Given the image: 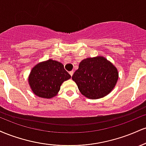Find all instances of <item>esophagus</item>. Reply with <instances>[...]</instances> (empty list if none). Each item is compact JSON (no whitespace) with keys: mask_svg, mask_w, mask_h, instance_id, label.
Masks as SVG:
<instances>
[{"mask_svg":"<svg viewBox=\"0 0 146 146\" xmlns=\"http://www.w3.org/2000/svg\"><path fill=\"white\" fill-rule=\"evenodd\" d=\"M69 74L71 75V76H72V75H73V71H70V72H69Z\"/></svg>","mask_w":146,"mask_h":146,"instance_id":"34e87169","label":"esophagus"}]
</instances>
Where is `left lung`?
I'll return each mask as SVG.
<instances>
[{"label": "left lung", "instance_id": "obj_1", "mask_svg": "<svg viewBox=\"0 0 146 146\" xmlns=\"http://www.w3.org/2000/svg\"><path fill=\"white\" fill-rule=\"evenodd\" d=\"M119 78L117 68L102 56L83 60L72 76L80 93L87 98H104L113 90Z\"/></svg>", "mask_w": 146, "mask_h": 146}]
</instances>
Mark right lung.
<instances>
[{
	"label": "right lung",
	"instance_id": "1",
	"mask_svg": "<svg viewBox=\"0 0 146 146\" xmlns=\"http://www.w3.org/2000/svg\"><path fill=\"white\" fill-rule=\"evenodd\" d=\"M71 77L62 64L49 59L38 63L32 68L28 81L35 95L50 99L57 95L62 84Z\"/></svg>",
	"mask_w": 146,
	"mask_h": 146
}]
</instances>
